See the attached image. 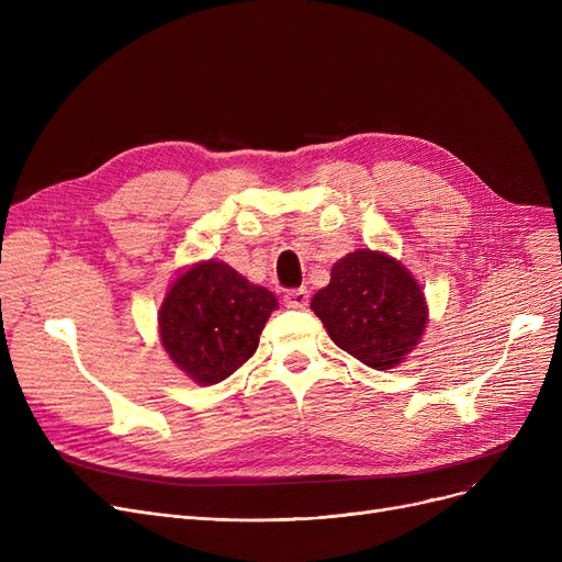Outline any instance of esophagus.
Returning <instances> with one entry per match:
<instances>
[{"label": "esophagus", "mask_w": 562, "mask_h": 562, "mask_svg": "<svg viewBox=\"0 0 562 562\" xmlns=\"http://www.w3.org/2000/svg\"><path fill=\"white\" fill-rule=\"evenodd\" d=\"M310 303V291L307 289H291L284 293V305L293 310H303Z\"/></svg>", "instance_id": "obj_1"}]
</instances>
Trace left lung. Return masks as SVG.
Returning a JSON list of instances; mask_svg holds the SVG:
<instances>
[{
    "mask_svg": "<svg viewBox=\"0 0 562 562\" xmlns=\"http://www.w3.org/2000/svg\"><path fill=\"white\" fill-rule=\"evenodd\" d=\"M330 339L371 369L396 367L426 328L424 293L385 252L358 250L333 266L330 284L312 299Z\"/></svg>",
    "mask_w": 562,
    "mask_h": 562,
    "instance_id": "1",
    "label": "left lung"
}]
</instances>
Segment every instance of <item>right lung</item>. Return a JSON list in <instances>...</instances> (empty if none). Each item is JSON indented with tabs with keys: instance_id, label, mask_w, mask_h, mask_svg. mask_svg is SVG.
I'll return each mask as SVG.
<instances>
[{
	"instance_id": "obj_1",
	"label": "right lung",
	"mask_w": 562,
	"mask_h": 562,
	"mask_svg": "<svg viewBox=\"0 0 562 562\" xmlns=\"http://www.w3.org/2000/svg\"><path fill=\"white\" fill-rule=\"evenodd\" d=\"M278 301L223 261H202L177 278L159 312L170 360L200 385H216L257 350Z\"/></svg>"
}]
</instances>
